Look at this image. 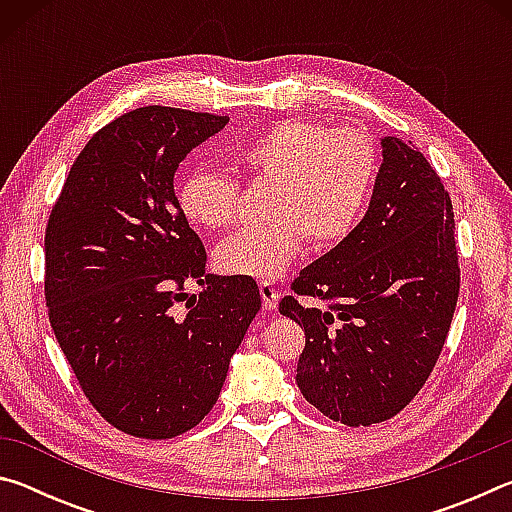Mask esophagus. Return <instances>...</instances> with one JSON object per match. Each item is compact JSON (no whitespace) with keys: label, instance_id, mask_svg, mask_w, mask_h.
Segmentation results:
<instances>
[{"label":"esophagus","instance_id":"34e87169","mask_svg":"<svg viewBox=\"0 0 512 512\" xmlns=\"http://www.w3.org/2000/svg\"><path fill=\"white\" fill-rule=\"evenodd\" d=\"M259 293H262V302L266 311H275L277 309V289L271 282H262L259 284Z\"/></svg>","mask_w":512,"mask_h":512}]
</instances>
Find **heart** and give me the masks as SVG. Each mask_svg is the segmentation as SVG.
<instances>
[{
	"instance_id": "heart-1",
	"label": "heart",
	"mask_w": 512,
	"mask_h": 512,
	"mask_svg": "<svg viewBox=\"0 0 512 512\" xmlns=\"http://www.w3.org/2000/svg\"><path fill=\"white\" fill-rule=\"evenodd\" d=\"M239 162L275 183L271 223L237 230L214 250L223 273L275 280L309 239L339 244L357 228L377 180V149L354 128L323 121L284 119L239 149ZM178 205L189 221L219 230L237 219L239 183L219 169H194L178 185Z\"/></svg>"
}]
</instances>
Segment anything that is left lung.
Here are the masks:
<instances>
[{
  "label": "left lung",
  "mask_w": 512,
  "mask_h": 512,
  "mask_svg": "<svg viewBox=\"0 0 512 512\" xmlns=\"http://www.w3.org/2000/svg\"><path fill=\"white\" fill-rule=\"evenodd\" d=\"M368 212L348 237L300 271L282 298L305 327L296 384L329 420L370 427L400 413L431 375L461 287L452 198L420 151L381 140Z\"/></svg>",
  "instance_id": "8db88e82"
}]
</instances>
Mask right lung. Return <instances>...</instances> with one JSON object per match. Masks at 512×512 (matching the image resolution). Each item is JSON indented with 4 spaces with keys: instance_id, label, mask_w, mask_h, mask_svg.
<instances>
[{
    "instance_id": "add662e5",
    "label": "right lung",
    "mask_w": 512,
    "mask_h": 512,
    "mask_svg": "<svg viewBox=\"0 0 512 512\" xmlns=\"http://www.w3.org/2000/svg\"><path fill=\"white\" fill-rule=\"evenodd\" d=\"M228 117L146 106L110 121L69 169L45 232L49 323L90 404L119 431L164 440L219 400L262 307L253 277L205 271L173 176ZM204 284L199 300L184 282Z\"/></svg>"
}]
</instances>
